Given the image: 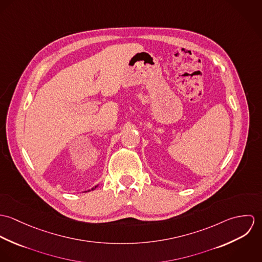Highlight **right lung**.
<instances>
[{"label":"right lung","instance_id":"add662e5","mask_svg":"<svg viewBox=\"0 0 262 262\" xmlns=\"http://www.w3.org/2000/svg\"><path fill=\"white\" fill-rule=\"evenodd\" d=\"M98 187V185H97V186H96V187H93V188H92V190H93V189H95V188H96V187ZM90 190H91V189H89V190H88V191H90Z\"/></svg>","mask_w":262,"mask_h":262}]
</instances>
